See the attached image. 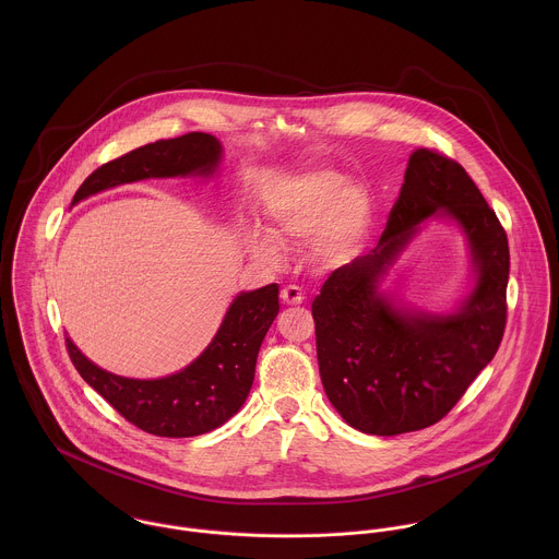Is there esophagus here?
Instances as JSON below:
<instances>
[{
	"instance_id": "34e87169",
	"label": "esophagus",
	"mask_w": 559,
	"mask_h": 559,
	"mask_svg": "<svg viewBox=\"0 0 559 559\" xmlns=\"http://www.w3.org/2000/svg\"><path fill=\"white\" fill-rule=\"evenodd\" d=\"M280 297L286 306H299L304 301V293H301L299 286H286Z\"/></svg>"
}]
</instances>
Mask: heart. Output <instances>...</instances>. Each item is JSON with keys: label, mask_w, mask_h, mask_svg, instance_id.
<instances>
[{"label": "heart", "mask_w": 559, "mask_h": 559, "mask_svg": "<svg viewBox=\"0 0 559 559\" xmlns=\"http://www.w3.org/2000/svg\"><path fill=\"white\" fill-rule=\"evenodd\" d=\"M370 198L348 178L333 171L306 174L290 180L271 206V233L280 242L297 245L317 240L320 258L353 253L370 226ZM249 251L264 260H280L277 242L251 233Z\"/></svg>", "instance_id": "b5f03b06"}]
</instances>
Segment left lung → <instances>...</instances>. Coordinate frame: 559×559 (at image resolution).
I'll return each instance as SVG.
<instances>
[{
  "instance_id": "obj_1",
  "label": "left lung",
  "mask_w": 559,
  "mask_h": 559,
  "mask_svg": "<svg viewBox=\"0 0 559 559\" xmlns=\"http://www.w3.org/2000/svg\"><path fill=\"white\" fill-rule=\"evenodd\" d=\"M432 214L471 240L477 286L454 316L399 311L378 293L386 269ZM508 237L465 167L437 151L411 153L379 245L335 269L312 304L320 381L353 428L392 437L428 428L463 399L506 329Z\"/></svg>"
}]
</instances>
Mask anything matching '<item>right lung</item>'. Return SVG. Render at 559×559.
<instances>
[{
	"mask_svg": "<svg viewBox=\"0 0 559 559\" xmlns=\"http://www.w3.org/2000/svg\"><path fill=\"white\" fill-rule=\"evenodd\" d=\"M222 144L209 133H187L135 148L94 169L78 189L73 204L103 189L144 178L213 174ZM280 288L269 284L240 293L217 335L185 370L138 381L116 377L85 359L67 337V350L81 379L107 400L127 421L157 437H195L219 428L247 399L260 344L280 312Z\"/></svg>",
	"mask_w": 559,
	"mask_h": 559,
	"instance_id": "1",
	"label": "right lung"
}]
</instances>
